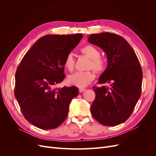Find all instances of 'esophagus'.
<instances>
[{
  "label": "esophagus",
  "mask_w": 156,
  "mask_h": 156,
  "mask_svg": "<svg viewBox=\"0 0 156 156\" xmlns=\"http://www.w3.org/2000/svg\"><path fill=\"white\" fill-rule=\"evenodd\" d=\"M85 88H79V92H84V90H85Z\"/></svg>",
  "instance_id": "obj_1"
}]
</instances>
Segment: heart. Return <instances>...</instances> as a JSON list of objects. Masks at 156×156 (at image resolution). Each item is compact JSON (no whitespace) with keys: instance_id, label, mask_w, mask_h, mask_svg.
Returning <instances> with one entry per match:
<instances>
[{"instance_id":"b5f03b06","label":"heart","mask_w":156,"mask_h":156,"mask_svg":"<svg viewBox=\"0 0 156 156\" xmlns=\"http://www.w3.org/2000/svg\"><path fill=\"white\" fill-rule=\"evenodd\" d=\"M81 52L91 59L88 68H92L97 73H101L107 68V61L100 57L99 50L92 45H87L81 49ZM75 61L72 53H68L64 61V66L69 72H72L75 68ZM95 75L92 70L85 72H77L70 75L68 78V82L69 84L76 86L79 88L85 87L90 83L94 79Z\"/></svg>"}]
</instances>
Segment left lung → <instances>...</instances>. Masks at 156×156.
Listing matches in <instances>:
<instances>
[{
	"instance_id": "left-lung-1",
	"label": "left lung",
	"mask_w": 156,
	"mask_h": 156,
	"mask_svg": "<svg viewBox=\"0 0 156 156\" xmlns=\"http://www.w3.org/2000/svg\"><path fill=\"white\" fill-rule=\"evenodd\" d=\"M89 43L100 47L107 55L108 66L94 87L95 100L90 107L99 123L115 126L129 119L140 97L143 72L135 51L123 37L110 32L89 36Z\"/></svg>"
}]
</instances>
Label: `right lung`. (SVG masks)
<instances>
[{
    "mask_svg": "<svg viewBox=\"0 0 156 156\" xmlns=\"http://www.w3.org/2000/svg\"><path fill=\"white\" fill-rule=\"evenodd\" d=\"M82 34L46 35L23 56L16 73L14 94L27 120L42 129H52L67 118L76 87L56 88L62 82L64 61L82 39Z\"/></svg>",
    "mask_w": 156,
    "mask_h": 156,
    "instance_id": "1",
    "label": "right lung"
}]
</instances>
